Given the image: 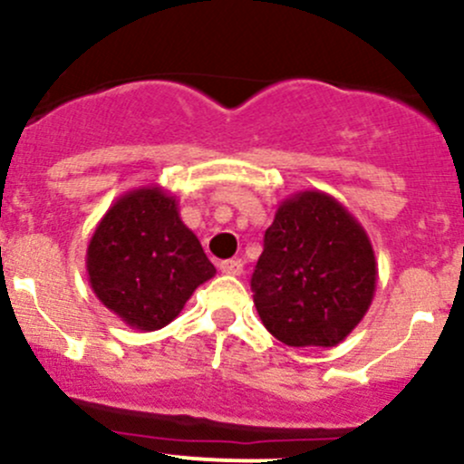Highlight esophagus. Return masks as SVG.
Wrapping results in <instances>:
<instances>
[{"instance_id":"esophagus-1","label":"esophagus","mask_w":464,"mask_h":464,"mask_svg":"<svg viewBox=\"0 0 464 464\" xmlns=\"http://www.w3.org/2000/svg\"><path fill=\"white\" fill-rule=\"evenodd\" d=\"M219 271L227 276H240L242 274V260H222L219 262Z\"/></svg>"}]
</instances>
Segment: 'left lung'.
Wrapping results in <instances>:
<instances>
[{
	"label": "left lung",
	"instance_id": "8db88e82",
	"mask_svg": "<svg viewBox=\"0 0 464 464\" xmlns=\"http://www.w3.org/2000/svg\"><path fill=\"white\" fill-rule=\"evenodd\" d=\"M377 287L371 237L321 190L280 202L251 276L262 325L285 345L332 348L362 323Z\"/></svg>",
	"mask_w": 464,
	"mask_h": 464
}]
</instances>
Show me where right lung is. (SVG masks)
I'll list each match as a JSON object with an SVG mask.
<instances>
[{
  "label": "right lung",
  "mask_w": 464,
  "mask_h": 464,
  "mask_svg": "<svg viewBox=\"0 0 464 464\" xmlns=\"http://www.w3.org/2000/svg\"><path fill=\"white\" fill-rule=\"evenodd\" d=\"M89 285L121 321L152 332L179 316L195 289L215 276L179 204L161 186L121 195L87 246Z\"/></svg>",
  "instance_id": "obj_1"
}]
</instances>
